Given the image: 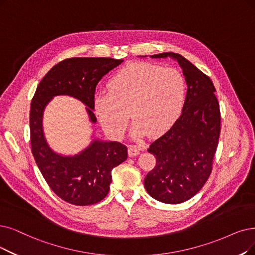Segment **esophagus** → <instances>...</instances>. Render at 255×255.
I'll list each match as a JSON object with an SVG mask.
<instances>
[{"label": "esophagus", "mask_w": 255, "mask_h": 255, "mask_svg": "<svg viewBox=\"0 0 255 255\" xmlns=\"http://www.w3.org/2000/svg\"><path fill=\"white\" fill-rule=\"evenodd\" d=\"M140 154V147L137 145H129L128 146V155L130 157H136Z\"/></svg>", "instance_id": "esophagus-1"}]
</instances>
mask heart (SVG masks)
Masks as SVG:
<instances>
[{"label":"heart","instance_id":"heart-1","mask_svg":"<svg viewBox=\"0 0 255 255\" xmlns=\"http://www.w3.org/2000/svg\"><path fill=\"white\" fill-rule=\"evenodd\" d=\"M107 88L108 93L94 97V110L100 125L114 137L124 135L129 112L135 138L165 133L180 117L186 97L179 70L149 63L127 65L110 78Z\"/></svg>","mask_w":255,"mask_h":255}]
</instances>
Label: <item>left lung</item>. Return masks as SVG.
<instances>
[{
  "label": "left lung",
  "mask_w": 255,
  "mask_h": 255,
  "mask_svg": "<svg viewBox=\"0 0 255 255\" xmlns=\"http://www.w3.org/2000/svg\"><path fill=\"white\" fill-rule=\"evenodd\" d=\"M150 57L176 59L187 84L181 116L147 149L157 162L144 179L150 197L179 204L199 192L211 174L221 131L220 105L211 79L185 57L174 52Z\"/></svg>",
  "instance_id": "8db88e82"
}]
</instances>
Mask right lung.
I'll use <instances>...</instances> for the list:
<instances>
[{"mask_svg":"<svg viewBox=\"0 0 255 255\" xmlns=\"http://www.w3.org/2000/svg\"><path fill=\"white\" fill-rule=\"evenodd\" d=\"M124 60L110 57H73L55 65L38 84L30 108V140L40 172L60 199L77 206L92 205L106 198L112 169L127 160L128 148L116 141L94 139L74 156L53 151L45 138L43 114L54 96L68 95L87 108L90 121L96 124L95 88L99 80Z\"/></svg>","mask_w":255,"mask_h":255,"instance_id":"add662e5","label":"right lung"}]
</instances>
